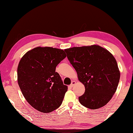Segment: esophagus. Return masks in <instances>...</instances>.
<instances>
[{"label":"esophagus","instance_id":"1","mask_svg":"<svg viewBox=\"0 0 133 133\" xmlns=\"http://www.w3.org/2000/svg\"><path fill=\"white\" fill-rule=\"evenodd\" d=\"M76 84V81H72V83H71V84H70V86L71 87H73V86H74V85Z\"/></svg>","mask_w":133,"mask_h":133}]
</instances>
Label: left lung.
<instances>
[{
    "instance_id": "8db88e82",
    "label": "left lung",
    "mask_w": 133,
    "mask_h": 133,
    "mask_svg": "<svg viewBox=\"0 0 133 133\" xmlns=\"http://www.w3.org/2000/svg\"><path fill=\"white\" fill-rule=\"evenodd\" d=\"M85 88L78 97L80 104L90 109L107 105L116 92L120 78L117 63L110 52L98 45L73 47L64 50Z\"/></svg>"
}]
</instances>
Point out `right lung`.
<instances>
[{"label": "right lung", "instance_id": "right-lung-1", "mask_svg": "<svg viewBox=\"0 0 133 133\" xmlns=\"http://www.w3.org/2000/svg\"><path fill=\"white\" fill-rule=\"evenodd\" d=\"M66 57L63 49L38 46L27 52L17 66V82L23 95L39 111L48 113L60 107L68 87L56 72Z\"/></svg>", "mask_w": 133, "mask_h": 133}]
</instances>
